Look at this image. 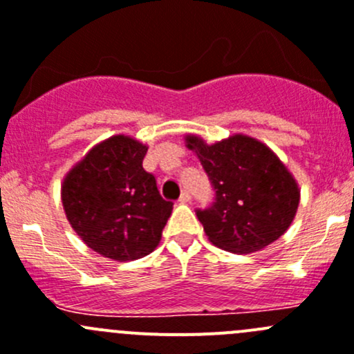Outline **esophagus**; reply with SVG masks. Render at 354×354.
I'll return each mask as SVG.
<instances>
[{
  "label": "esophagus",
  "instance_id": "34e87169",
  "mask_svg": "<svg viewBox=\"0 0 354 354\" xmlns=\"http://www.w3.org/2000/svg\"><path fill=\"white\" fill-rule=\"evenodd\" d=\"M178 201H180V203H189V201H191V192H189V191L182 192L180 198H178Z\"/></svg>",
  "mask_w": 354,
  "mask_h": 354
}]
</instances>
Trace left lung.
Here are the masks:
<instances>
[{
  "label": "left lung",
  "mask_w": 354,
  "mask_h": 354,
  "mask_svg": "<svg viewBox=\"0 0 354 354\" xmlns=\"http://www.w3.org/2000/svg\"><path fill=\"white\" fill-rule=\"evenodd\" d=\"M215 189L209 208L196 209L209 243L230 253H254L277 241L295 220L299 187L268 146L244 134L206 145L185 136Z\"/></svg>",
  "instance_id": "8db88e82"
}]
</instances>
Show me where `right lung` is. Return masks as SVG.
<instances>
[{
  "label": "right lung",
  "mask_w": 354,
  "mask_h": 354,
  "mask_svg": "<svg viewBox=\"0 0 354 354\" xmlns=\"http://www.w3.org/2000/svg\"><path fill=\"white\" fill-rule=\"evenodd\" d=\"M148 146L113 136L94 146L62 184L66 220L101 257L131 261L158 246L174 203L165 201L156 178L142 169Z\"/></svg>",
  "instance_id": "obj_1"
}]
</instances>
